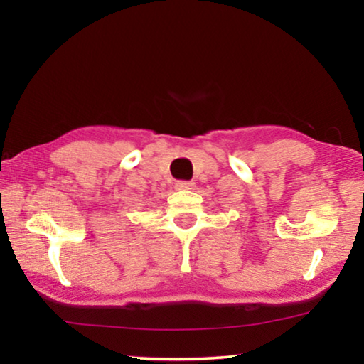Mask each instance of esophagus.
I'll list each match as a JSON object with an SVG mask.
<instances>
[{
	"instance_id": "obj_1",
	"label": "esophagus",
	"mask_w": 364,
	"mask_h": 364,
	"mask_svg": "<svg viewBox=\"0 0 364 364\" xmlns=\"http://www.w3.org/2000/svg\"><path fill=\"white\" fill-rule=\"evenodd\" d=\"M194 183L193 181H176L175 183V189L178 191H186V189H193Z\"/></svg>"
}]
</instances>
